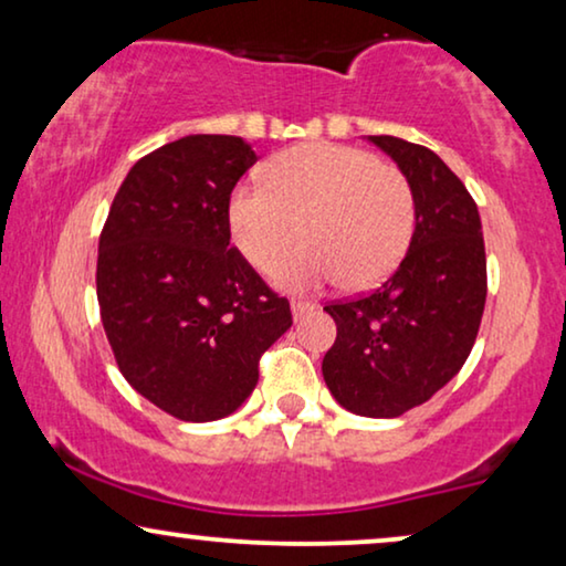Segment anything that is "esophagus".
<instances>
[{"mask_svg":"<svg viewBox=\"0 0 566 566\" xmlns=\"http://www.w3.org/2000/svg\"><path fill=\"white\" fill-rule=\"evenodd\" d=\"M316 308V304H312V301H301V298H293L291 301V312H293V319L301 322L304 316H308Z\"/></svg>","mask_w":566,"mask_h":566,"instance_id":"obj_1","label":"esophagus"}]
</instances>
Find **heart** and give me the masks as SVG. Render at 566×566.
<instances>
[{"label": "heart", "mask_w": 566, "mask_h": 566, "mask_svg": "<svg viewBox=\"0 0 566 566\" xmlns=\"http://www.w3.org/2000/svg\"><path fill=\"white\" fill-rule=\"evenodd\" d=\"M227 213L237 250L258 270L307 239L304 251L276 264L277 289L314 291L343 277L345 289L366 291L405 258L417 206L399 167L355 146L312 142L270 159L268 185H237Z\"/></svg>", "instance_id": "b5f03b06"}]
</instances>
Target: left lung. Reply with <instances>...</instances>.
<instances>
[{
    "label": "left lung",
    "instance_id": "8db88e82",
    "mask_svg": "<svg viewBox=\"0 0 566 566\" xmlns=\"http://www.w3.org/2000/svg\"><path fill=\"white\" fill-rule=\"evenodd\" d=\"M407 175L417 219L409 250L374 293L324 306L337 339L322 360L332 397L360 417H399L467 363L486 301L482 221L467 185L436 151L368 136Z\"/></svg>",
    "mask_w": 566,
    "mask_h": 566
}]
</instances>
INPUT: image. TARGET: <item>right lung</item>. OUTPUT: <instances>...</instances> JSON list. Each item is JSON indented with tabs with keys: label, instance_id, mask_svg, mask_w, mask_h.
<instances>
[{
	"label": "right lung",
	"instance_id": "add662e5",
	"mask_svg": "<svg viewBox=\"0 0 566 566\" xmlns=\"http://www.w3.org/2000/svg\"><path fill=\"white\" fill-rule=\"evenodd\" d=\"M258 161L239 136L177 138L138 159L99 234L97 301L134 389L185 422L237 412L289 301L229 247V196Z\"/></svg>",
	"mask_w": 566,
	"mask_h": 566
}]
</instances>
